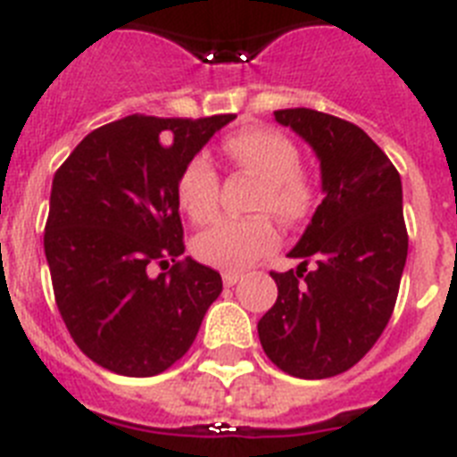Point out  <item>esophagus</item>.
I'll return each mask as SVG.
<instances>
[{
  "instance_id": "34e87169",
  "label": "esophagus",
  "mask_w": 457,
  "mask_h": 457,
  "mask_svg": "<svg viewBox=\"0 0 457 457\" xmlns=\"http://www.w3.org/2000/svg\"><path fill=\"white\" fill-rule=\"evenodd\" d=\"M241 273L239 271H223V285L225 287H232V285H237L241 280Z\"/></svg>"
}]
</instances>
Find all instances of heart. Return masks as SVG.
Segmentation results:
<instances>
[{
	"label": "heart",
	"instance_id": "heart-1",
	"mask_svg": "<svg viewBox=\"0 0 457 457\" xmlns=\"http://www.w3.org/2000/svg\"><path fill=\"white\" fill-rule=\"evenodd\" d=\"M223 152L234 168L262 181L255 212L273 213L283 223H299L315 204V181L301 165L299 146L271 126H248L228 135ZM220 177L206 156H193L177 179V200L193 223H209L218 212ZM278 232L267 216L225 218L193 244L200 262L225 271H241L273 251Z\"/></svg>",
	"mask_w": 457,
	"mask_h": 457
}]
</instances>
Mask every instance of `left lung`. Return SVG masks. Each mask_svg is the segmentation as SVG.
<instances>
[{
    "label": "left lung",
    "instance_id": "left-lung-1",
    "mask_svg": "<svg viewBox=\"0 0 457 457\" xmlns=\"http://www.w3.org/2000/svg\"><path fill=\"white\" fill-rule=\"evenodd\" d=\"M315 149L324 200L289 257L271 271L278 299L257 322L264 354L301 379L340 375L386 328L407 260L403 184L386 154L352 121L289 108L273 112ZM316 262L315 270L307 262Z\"/></svg>",
    "mask_w": 457,
    "mask_h": 457
}]
</instances>
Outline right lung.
<instances>
[{
    "label": "right lung",
    "instance_id": "right-lung-1",
    "mask_svg": "<svg viewBox=\"0 0 457 457\" xmlns=\"http://www.w3.org/2000/svg\"><path fill=\"white\" fill-rule=\"evenodd\" d=\"M232 119L130 114L91 130L54 172L43 237L54 301L71 338L101 368L168 370L223 292L220 273L181 260L177 179ZM152 266L170 271L154 278Z\"/></svg>",
    "mask_w": 457,
    "mask_h": 457
}]
</instances>
